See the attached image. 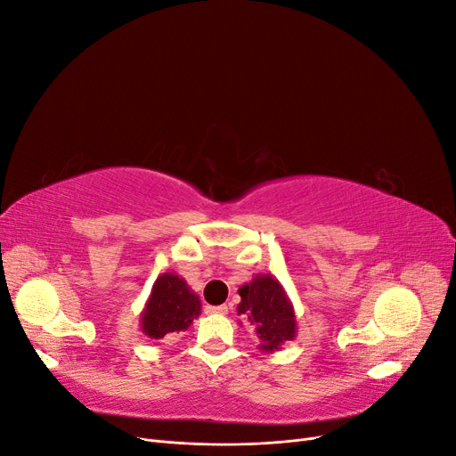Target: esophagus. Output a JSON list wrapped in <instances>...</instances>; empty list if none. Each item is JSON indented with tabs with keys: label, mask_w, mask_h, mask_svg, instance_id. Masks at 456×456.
Here are the masks:
<instances>
[{
	"label": "esophagus",
	"mask_w": 456,
	"mask_h": 456,
	"mask_svg": "<svg viewBox=\"0 0 456 456\" xmlns=\"http://www.w3.org/2000/svg\"><path fill=\"white\" fill-rule=\"evenodd\" d=\"M205 314H228V306L220 305V306H205Z\"/></svg>",
	"instance_id": "34e87169"
}]
</instances>
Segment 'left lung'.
<instances>
[{
    "mask_svg": "<svg viewBox=\"0 0 456 456\" xmlns=\"http://www.w3.org/2000/svg\"><path fill=\"white\" fill-rule=\"evenodd\" d=\"M240 315L256 327L260 350H278L281 342L295 338V312L283 287L272 275H258L240 289Z\"/></svg>",
    "mask_w": 456,
    "mask_h": 456,
    "instance_id": "8db88e82",
    "label": "left lung"
}]
</instances>
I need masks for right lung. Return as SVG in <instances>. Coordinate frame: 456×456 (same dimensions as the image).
<instances>
[{
  "label": "right lung",
  "instance_id": "right-lung-1",
  "mask_svg": "<svg viewBox=\"0 0 456 456\" xmlns=\"http://www.w3.org/2000/svg\"><path fill=\"white\" fill-rule=\"evenodd\" d=\"M201 312V302L190 291L184 280L175 273H163L151 287L146 310L141 317L142 330L150 338L186 330Z\"/></svg>",
  "mask_w": 456,
  "mask_h": 456
}]
</instances>
